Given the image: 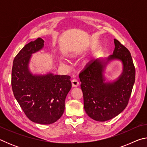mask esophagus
Listing matches in <instances>:
<instances>
[{"mask_svg": "<svg viewBox=\"0 0 147 147\" xmlns=\"http://www.w3.org/2000/svg\"><path fill=\"white\" fill-rule=\"evenodd\" d=\"M71 82L73 87H78L79 86V81L77 79H73Z\"/></svg>", "mask_w": 147, "mask_h": 147, "instance_id": "obj_1", "label": "esophagus"}]
</instances>
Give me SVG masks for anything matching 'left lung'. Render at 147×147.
<instances>
[{
    "label": "left lung",
    "instance_id": "obj_1",
    "mask_svg": "<svg viewBox=\"0 0 147 147\" xmlns=\"http://www.w3.org/2000/svg\"><path fill=\"white\" fill-rule=\"evenodd\" d=\"M115 49L106 60L96 59L86 65L79 78L86 113L97 121H106L121 113L127 106L135 82L136 69L130 51L114 39ZM120 59L123 71L117 81L105 83L103 73L107 62Z\"/></svg>",
    "mask_w": 147,
    "mask_h": 147
}]
</instances>
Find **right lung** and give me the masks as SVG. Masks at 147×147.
I'll use <instances>...</instances> for the list:
<instances>
[{"mask_svg": "<svg viewBox=\"0 0 147 147\" xmlns=\"http://www.w3.org/2000/svg\"><path fill=\"white\" fill-rule=\"evenodd\" d=\"M40 38L26 44L15 57L11 87L15 98L27 117L34 123L50 124L63 115L65 100L72 87L67 75H32L28 70L32 54L43 47Z\"/></svg>", "mask_w": 147, "mask_h": 147, "instance_id": "obj_1", "label": "right lung"}]
</instances>
